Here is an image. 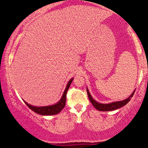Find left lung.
Returning a JSON list of instances; mask_svg holds the SVG:
<instances>
[{
	"label": "left lung",
	"mask_w": 148,
	"mask_h": 148,
	"mask_svg": "<svg viewBox=\"0 0 148 148\" xmlns=\"http://www.w3.org/2000/svg\"><path fill=\"white\" fill-rule=\"evenodd\" d=\"M134 92H135V90L132 92V94L131 95L130 97H128L126 99L123 100V101H115V102H112L110 103H101L97 102V101H96L92 97L91 95L90 94L89 90H88V89L87 88L88 96V98H89L90 101L92 104L94 106L95 108H97V109L99 111H114L115 109H118V108H121V107L125 106V105H126L127 103L130 101L131 98H132V96L134 95Z\"/></svg>",
	"instance_id": "8db88e82"
}]
</instances>
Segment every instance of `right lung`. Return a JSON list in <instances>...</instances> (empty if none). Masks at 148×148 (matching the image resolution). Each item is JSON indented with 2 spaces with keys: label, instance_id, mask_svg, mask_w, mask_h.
I'll return each instance as SVG.
<instances>
[{
  "label": "right lung",
  "instance_id": "1",
  "mask_svg": "<svg viewBox=\"0 0 148 148\" xmlns=\"http://www.w3.org/2000/svg\"><path fill=\"white\" fill-rule=\"evenodd\" d=\"M73 81V79H70L69 81L68 84H67V86H66L65 90H64L63 95H62V97L60 99V101H58L57 103L54 105H51V106H34L32 105L29 104L27 102L25 103L27 105L32 111H33L35 113H37V114H40L42 115H56L58 113H59L64 108V106H65L66 103V95H67V90H68L69 86H70L71 84H72Z\"/></svg>",
  "mask_w": 148,
  "mask_h": 148
}]
</instances>
